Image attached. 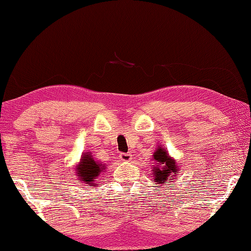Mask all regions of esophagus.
<instances>
[{"instance_id": "obj_1", "label": "esophagus", "mask_w": 251, "mask_h": 251, "mask_svg": "<svg viewBox=\"0 0 251 251\" xmlns=\"http://www.w3.org/2000/svg\"><path fill=\"white\" fill-rule=\"evenodd\" d=\"M119 159L124 162H129L130 160L133 159V155L130 154V153H121V154H119Z\"/></svg>"}]
</instances>
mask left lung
Instances as JSON below:
<instances>
[{"instance_id":"1","label":"left lung","mask_w":251,"mask_h":251,"mask_svg":"<svg viewBox=\"0 0 251 251\" xmlns=\"http://www.w3.org/2000/svg\"><path fill=\"white\" fill-rule=\"evenodd\" d=\"M152 164V176L153 181L158 187L164 186L167 182L174 181L178 175L180 174L179 171V164L176 160L171 156L166 148H162V145H158L153 153L151 158Z\"/></svg>"}]
</instances>
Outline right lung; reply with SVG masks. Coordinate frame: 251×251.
<instances>
[{"instance_id": "right-lung-1", "label": "right lung", "mask_w": 251, "mask_h": 251, "mask_svg": "<svg viewBox=\"0 0 251 251\" xmlns=\"http://www.w3.org/2000/svg\"><path fill=\"white\" fill-rule=\"evenodd\" d=\"M104 170H106V166L93 159L91 152L82 153L80 162L74 169L77 180H80L81 184L93 187L99 186L98 180L96 179H98L99 176L104 173Z\"/></svg>"}]
</instances>
